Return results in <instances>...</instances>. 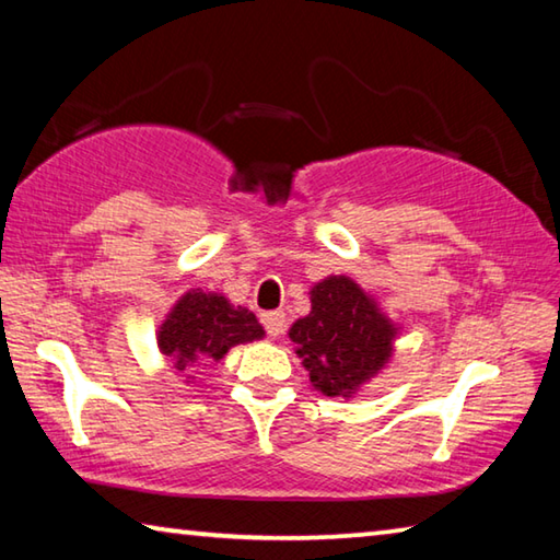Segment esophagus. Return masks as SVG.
<instances>
[{
    "label": "esophagus",
    "instance_id": "1",
    "mask_svg": "<svg viewBox=\"0 0 560 560\" xmlns=\"http://www.w3.org/2000/svg\"><path fill=\"white\" fill-rule=\"evenodd\" d=\"M261 326L267 330V336L277 338L283 334V328H287V316H283L281 311H267V314H261Z\"/></svg>",
    "mask_w": 560,
    "mask_h": 560
}]
</instances>
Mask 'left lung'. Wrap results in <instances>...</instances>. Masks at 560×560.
Here are the masks:
<instances>
[{
    "label": "left lung",
    "instance_id": "8db88e82",
    "mask_svg": "<svg viewBox=\"0 0 560 560\" xmlns=\"http://www.w3.org/2000/svg\"><path fill=\"white\" fill-rule=\"evenodd\" d=\"M395 328L375 303L346 277H330L311 291V314L289 338L320 393L348 397L390 358Z\"/></svg>",
    "mask_w": 560,
    "mask_h": 560
}]
</instances>
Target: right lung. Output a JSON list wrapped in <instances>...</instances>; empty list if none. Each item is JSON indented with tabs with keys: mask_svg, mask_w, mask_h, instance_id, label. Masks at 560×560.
I'll use <instances>...</instances> for the list:
<instances>
[{
	"mask_svg": "<svg viewBox=\"0 0 560 560\" xmlns=\"http://www.w3.org/2000/svg\"><path fill=\"white\" fill-rule=\"evenodd\" d=\"M261 336L264 330L252 311L234 308L217 293L189 291L160 326L158 346L183 373L200 360H220L232 346Z\"/></svg>",
	"mask_w": 560,
	"mask_h": 560,
	"instance_id": "obj_1",
	"label": "right lung"
}]
</instances>
